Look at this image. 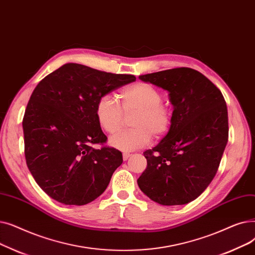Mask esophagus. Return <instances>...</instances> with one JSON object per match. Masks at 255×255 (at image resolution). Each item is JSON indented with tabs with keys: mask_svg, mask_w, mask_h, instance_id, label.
I'll return each mask as SVG.
<instances>
[{
	"mask_svg": "<svg viewBox=\"0 0 255 255\" xmlns=\"http://www.w3.org/2000/svg\"><path fill=\"white\" fill-rule=\"evenodd\" d=\"M129 156H130V153H129V152H124V153H123L124 161H127Z\"/></svg>",
	"mask_w": 255,
	"mask_h": 255,
	"instance_id": "1",
	"label": "esophagus"
}]
</instances>
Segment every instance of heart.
<instances>
[{
    "label": "heart",
    "instance_id": "heart-1",
    "mask_svg": "<svg viewBox=\"0 0 255 255\" xmlns=\"http://www.w3.org/2000/svg\"><path fill=\"white\" fill-rule=\"evenodd\" d=\"M121 106L110 94L102 95L95 106V116L100 127L109 134L116 132L124 120V113L136 112L130 129L112 136L109 143L121 151H132L149 143L151 134L160 138L167 134L172 124V111L162 103V93L152 85L137 82L120 92Z\"/></svg>",
    "mask_w": 255,
    "mask_h": 255
}]
</instances>
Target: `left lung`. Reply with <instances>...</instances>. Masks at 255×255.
Segmentation results:
<instances>
[{
    "label": "left lung",
    "mask_w": 255,
    "mask_h": 255,
    "mask_svg": "<svg viewBox=\"0 0 255 255\" xmlns=\"http://www.w3.org/2000/svg\"><path fill=\"white\" fill-rule=\"evenodd\" d=\"M139 79L167 90L173 112L168 134L143 152L147 167L138 186L154 202L186 204L208 188L219 168L228 141L225 100L207 77L189 67Z\"/></svg>",
    "instance_id": "8db88e82"
}]
</instances>
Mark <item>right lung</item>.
<instances>
[{
	"label": "right lung",
	"mask_w": 255,
	"mask_h": 255,
	"mask_svg": "<svg viewBox=\"0 0 255 255\" xmlns=\"http://www.w3.org/2000/svg\"><path fill=\"white\" fill-rule=\"evenodd\" d=\"M136 81L77 63H67L34 89L22 119L27 166L48 196L67 205H84L107 189L123 153L104 144L95 116L102 95Z\"/></svg>",
	"instance_id": "right-lung-1"
}]
</instances>
